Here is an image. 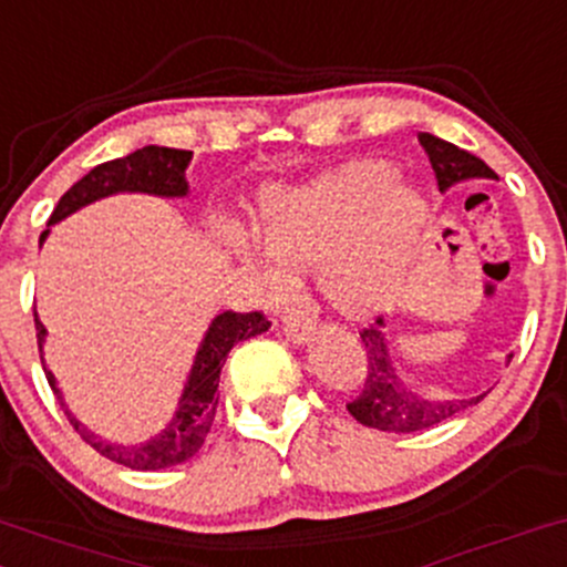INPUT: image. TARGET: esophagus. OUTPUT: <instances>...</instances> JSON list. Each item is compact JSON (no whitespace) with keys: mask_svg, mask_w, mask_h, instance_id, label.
<instances>
[{"mask_svg":"<svg viewBox=\"0 0 567 567\" xmlns=\"http://www.w3.org/2000/svg\"><path fill=\"white\" fill-rule=\"evenodd\" d=\"M315 328H317V322L312 320V317H288V320H285V336L298 341V344H303V341L312 339Z\"/></svg>","mask_w":567,"mask_h":567,"instance_id":"1","label":"esophagus"}]
</instances>
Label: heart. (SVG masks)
Here are the masks:
<instances>
[{
	"label": "heart",
	"instance_id": "1",
	"mask_svg": "<svg viewBox=\"0 0 567 567\" xmlns=\"http://www.w3.org/2000/svg\"><path fill=\"white\" fill-rule=\"evenodd\" d=\"M425 228V204L384 161H350L298 188L260 196L255 239L234 236L236 255L264 271L274 290L317 266L320 293L339 315H377L403 285Z\"/></svg>",
	"mask_w": 567,
	"mask_h": 567
}]
</instances>
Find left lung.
I'll use <instances>...</instances> for the list:
<instances>
[{
    "label": "left lung",
    "instance_id": "1",
    "mask_svg": "<svg viewBox=\"0 0 567 567\" xmlns=\"http://www.w3.org/2000/svg\"><path fill=\"white\" fill-rule=\"evenodd\" d=\"M420 145L425 147L427 158H431L439 190L452 188L460 179L497 177V174L489 169L482 158H476L474 153L460 151L457 145L439 140V136L422 132ZM360 339H363L365 344L363 390H360V395L354 398V401L347 403V412H350L360 425L377 427V431L388 433L427 431V427L441 425V422L452 420V416L465 412V409L476 406V403L487 395L482 393L474 398H450V401H441V398H427L409 388L393 363L382 317H377V322L365 326L363 331H360ZM508 363H512V354H508Z\"/></svg>",
    "mask_w": 567,
    "mask_h": 567
}]
</instances>
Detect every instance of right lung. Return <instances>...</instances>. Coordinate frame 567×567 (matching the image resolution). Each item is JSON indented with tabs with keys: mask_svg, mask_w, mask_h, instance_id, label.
I'll list each match as a JSON object with an SVG mask.
<instances>
[{
	"mask_svg": "<svg viewBox=\"0 0 567 567\" xmlns=\"http://www.w3.org/2000/svg\"><path fill=\"white\" fill-rule=\"evenodd\" d=\"M190 151H174V147H158L147 145L142 151H134L126 158L107 161V164H99L85 174L83 179L72 185L64 196L55 204L51 220L53 223L64 220L66 215L78 213L85 204L96 202V198L112 196V193H153V196H166V198H179L188 193V179H185V169L190 164ZM48 231H42L40 241H45ZM34 328H37V347H40V360L42 369H45V358H42V341H45V326L40 322V317L34 312ZM271 322L266 320L260 312H223L217 315L209 326V331L204 333L202 347H198L196 360H193V369L188 382H185L183 395H179L177 412L169 420V425L161 433L151 435L142 444H107L99 435H93L89 427L80 425L74 420L70 409H66L64 395H61L59 384H55L53 371L45 369L48 384H51L53 395L59 398L61 409H64L66 420L72 422L74 431L80 433V439L85 444H91L99 455H104L112 463L126 465L132 471H161L169 468V465L185 463L202 450L204 439H207L209 427H213L215 412H217V382H220L223 363H226L228 352L239 341L252 339V336L269 331Z\"/></svg>",
	"mask_w": 567,
	"mask_h": 567,
	"instance_id": "1",
	"label": "right lung"
}]
</instances>
